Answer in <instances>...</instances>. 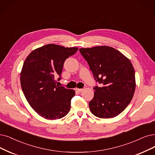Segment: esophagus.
I'll use <instances>...</instances> for the list:
<instances>
[{
    "label": "esophagus",
    "mask_w": 155,
    "mask_h": 155,
    "mask_svg": "<svg viewBox=\"0 0 155 155\" xmlns=\"http://www.w3.org/2000/svg\"><path fill=\"white\" fill-rule=\"evenodd\" d=\"M75 90H76L77 92H78V93H81L83 90V89H80V88H76Z\"/></svg>",
    "instance_id": "obj_1"
}]
</instances>
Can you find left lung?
Listing matches in <instances>:
<instances>
[{
  "label": "left lung",
  "mask_w": 155,
  "mask_h": 155,
  "mask_svg": "<svg viewBox=\"0 0 155 155\" xmlns=\"http://www.w3.org/2000/svg\"><path fill=\"white\" fill-rule=\"evenodd\" d=\"M95 79L94 97L89 102L91 113L101 118H112L125 110L135 90L134 68L130 60L117 49L107 46L80 48Z\"/></svg>",
  "instance_id": "1"
}]
</instances>
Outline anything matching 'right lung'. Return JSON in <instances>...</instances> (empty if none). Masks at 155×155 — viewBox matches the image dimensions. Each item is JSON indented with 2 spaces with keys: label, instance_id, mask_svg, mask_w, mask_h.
Wrapping results in <instances>:
<instances>
[{
  "label": "right lung",
  "instance_id": "add662e5",
  "mask_svg": "<svg viewBox=\"0 0 155 155\" xmlns=\"http://www.w3.org/2000/svg\"><path fill=\"white\" fill-rule=\"evenodd\" d=\"M78 50L49 44L34 49L24 61L20 73L22 91L31 107L45 119H60L69 112L75 91L58 86L54 78L61 76L65 60Z\"/></svg>",
  "mask_w": 155,
  "mask_h": 155
}]
</instances>
